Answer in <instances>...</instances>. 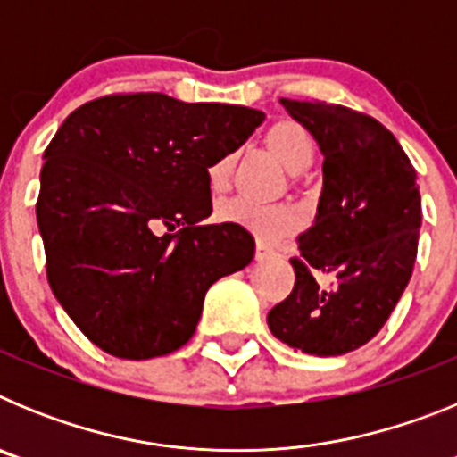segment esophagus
<instances>
[{
	"label": "esophagus",
	"mask_w": 457,
	"mask_h": 457,
	"mask_svg": "<svg viewBox=\"0 0 457 457\" xmlns=\"http://www.w3.org/2000/svg\"><path fill=\"white\" fill-rule=\"evenodd\" d=\"M277 256V249L272 247V245H268V242H258L256 245V258L258 261H270V258Z\"/></svg>",
	"instance_id": "obj_1"
}]
</instances>
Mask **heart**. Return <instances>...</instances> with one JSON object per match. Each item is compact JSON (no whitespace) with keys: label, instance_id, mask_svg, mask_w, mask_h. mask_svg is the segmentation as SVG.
Here are the masks:
<instances>
[{"label":"heart","instance_id":"1","mask_svg":"<svg viewBox=\"0 0 457 457\" xmlns=\"http://www.w3.org/2000/svg\"><path fill=\"white\" fill-rule=\"evenodd\" d=\"M265 146L270 148L278 162L284 164L288 171H304L313 162L316 155V146L309 132L302 125L293 123V120H278V123L270 125L265 132ZM233 169V153H221L205 169V180L212 194H221L228 189V180H231ZM217 220L226 221V224H237L258 240L274 242L278 237L288 236L297 228V215L290 208L284 205H274V208H256L245 201H228L221 204L217 210Z\"/></svg>","mask_w":457,"mask_h":457}]
</instances>
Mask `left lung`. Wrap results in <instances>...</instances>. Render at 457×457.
Instances as JSON below:
<instances>
[{
  "label": "left lung",
  "instance_id": "left-lung-1",
  "mask_svg": "<svg viewBox=\"0 0 457 457\" xmlns=\"http://www.w3.org/2000/svg\"><path fill=\"white\" fill-rule=\"evenodd\" d=\"M316 137L322 194L290 258L295 286L268 313L270 332L316 357L369 343L389 320L417 261L421 194L398 139L364 112L281 98Z\"/></svg>",
  "mask_w": 457,
  "mask_h": 457
}]
</instances>
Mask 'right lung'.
<instances>
[{
    "label": "right lung",
    "mask_w": 457,
    "mask_h": 457,
    "mask_svg": "<svg viewBox=\"0 0 457 457\" xmlns=\"http://www.w3.org/2000/svg\"><path fill=\"white\" fill-rule=\"evenodd\" d=\"M261 120L237 104L109 93L52 137L36 201L47 281L100 350L139 361L183 348L205 290L252 263L242 226L201 221L205 169Z\"/></svg>",
    "instance_id": "right-lung-1"
}]
</instances>
